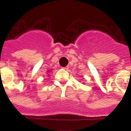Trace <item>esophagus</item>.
Returning a JSON list of instances; mask_svg holds the SVG:
<instances>
[{"instance_id": "esophagus-1", "label": "esophagus", "mask_w": 131, "mask_h": 131, "mask_svg": "<svg viewBox=\"0 0 131 131\" xmlns=\"http://www.w3.org/2000/svg\"><path fill=\"white\" fill-rule=\"evenodd\" d=\"M62 69H64V70H68V69H69V67H63Z\"/></svg>"}]
</instances>
